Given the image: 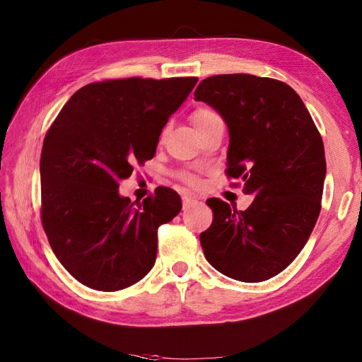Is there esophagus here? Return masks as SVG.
Returning <instances> with one entry per match:
<instances>
[{"label":"esophagus","instance_id":"esophagus-1","mask_svg":"<svg viewBox=\"0 0 362 362\" xmlns=\"http://www.w3.org/2000/svg\"><path fill=\"white\" fill-rule=\"evenodd\" d=\"M194 204H196V201L192 199V198H189V196H184V198H182V206H184V210H187V208L193 206Z\"/></svg>","mask_w":362,"mask_h":362}]
</instances>
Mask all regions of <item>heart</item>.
I'll list each match as a JSON object with an SVG mask.
<instances>
[{"mask_svg": "<svg viewBox=\"0 0 362 362\" xmlns=\"http://www.w3.org/2000/svg\"><path fill=\"white\" fill-rule=\"evenodd\" d=\"M190 119H192V124H193V127H194V129H196V133L201 134L202 131H204L208 125H211V124L214 122V120L221 119V116H218L214 110H211V108L201 107V108H198V110H194V112L192 113ZM189 182L194 184V180L189 178Z\"/></svg>", "mask_w": 362, "mask_h": 362, "instance_id": "obj_1", "label": "heart"}]
</instances>
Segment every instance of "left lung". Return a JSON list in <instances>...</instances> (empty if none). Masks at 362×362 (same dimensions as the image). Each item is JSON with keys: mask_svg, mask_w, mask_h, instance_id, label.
Masks as SVG:
<instances>
[{"mask_svg": "<svg viewBox=\"0 0 362 362\" xmlns=\"http://www.w3.org/2000/svg\"><path fill=\"white\" fill-rule=\"evenodd\" d=\"M194 100L228 127L226 173L255 199L245 211L208 199L214 213L201 234L206 261L242 282L270 279L300 254L320 214L325 148L300 96L286 83L249 74L202 80Z\"/></svg>", "mask_w": 362, "mask_h": 362, "instance_id": "left-lung-1", "label": "left lung"}]
</instances>
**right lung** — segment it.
Listing matches in <instances>:
<instances>
[{"mask_svg":"<svg viewBox=\"0 0 362 362\" xmlns=\"http://www.w3.org/2000/svg\"><path fill=\"white\" fill-rule=\"evenodd\" d=\"M196 83L185 76L87 84L48 129L42 225L54 254L83 286L117 291L154 267L158 226L181 211L180 194L158 187L136 205L119 194V181L154 157L164 125Z\"/></svg>","mask_w":362,"mask_h":362,"instance_id":"add662e5","label":"right lung"}]
</instances>
